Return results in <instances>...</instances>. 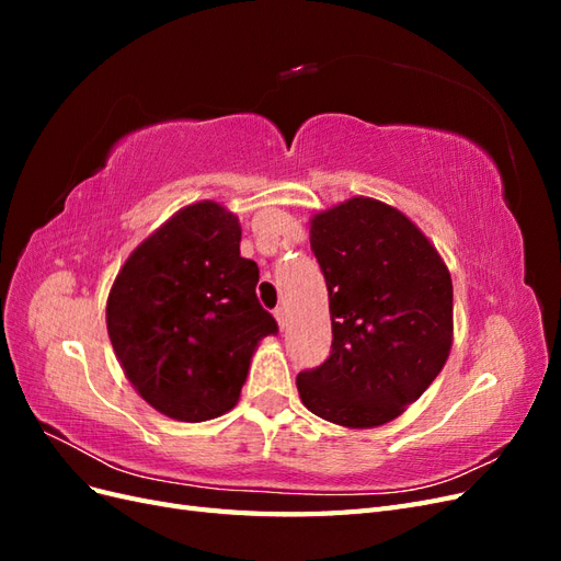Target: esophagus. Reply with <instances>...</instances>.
<instances>
[{"instance_id": "1", "label": "esophagus", "mask_w": 561, "mask_h": 561, "mask_svg": "<svg viewBox=\"0 0 561 561\" xmlns=\"http://www.w3.org/2000/svg\"><path fill=\"white\" fill-rule=\"evenodd\" d=\"M274 316H276V320H278V325H280V330H285V325H287V311H285L283 307H278V309L274 311Z\"/></svg>"}]
</instances>
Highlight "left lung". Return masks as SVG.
<instances>
[{
    "instance_id": "obj_1",
    "label": "left lung",
    "mask_w": 561,
    "mask_h": 561,
    "mask_svg": "<svg viewBox=\"0 0 561 561\" xmlns=\"http://www.w3.org/2000/svg\"><path fill=\"white\" fill-rule=\"evenodd\" d=\"M309 233L328 285L332 351L320 367L299 371V398L336 426H383L449 358V268L410 217L369 196L316 213Z\"/></svg>"
}]
</instances>
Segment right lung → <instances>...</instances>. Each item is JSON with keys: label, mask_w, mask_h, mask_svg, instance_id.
Instances as JSON below:
<instances>
[{"label": "right lung", "mask_w": 561, "mask_h": 561, "mask_svg": "<svg viewBox=\"0 0 561 561\" xmlns=\"http://www.w3.org/2000/svg\"><path fill=\"white\" fill-rule=\"evenodd\" d=\"M257 280L239 217L215 201L184 206L130 252L107 297V334L147 404L186 423L233 410L254 351L278 332Z\"/></svg>", "instance_id": "1"}]
</instances>
